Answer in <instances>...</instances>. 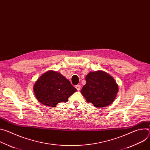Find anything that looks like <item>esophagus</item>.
Here are the masks:
<instances>
[{
    "label": "esophagus",
    "mask_w": 150,
    "mask_h": 150,
    "mask_svg": "<svg viewBox=\"0 0 150 150\" xmlns=\"http://www.w3.org/2000/svg\"><path fill=\"white\" fill-rule=\"evenodd\" d=\"M75 88L78 91H79L81 90V85H77L75 86Z\"/></svg>",
    "instance_id": "obj_1"
}]
</instances>
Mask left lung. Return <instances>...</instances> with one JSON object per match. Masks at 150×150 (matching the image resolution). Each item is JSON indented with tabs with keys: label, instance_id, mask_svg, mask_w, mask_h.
I'll use <instances>...</instances> for the list:
<instances>
[{
	"label": "left lung",
	"instance_id": "obj_1",
	"mask_svg": "<svg viewBox=\"0 0 150 150\" xmlns=\"http://www.w3.org/2000/svg\"><path fill=\"white\" fill-rule=\"evenodd\" d=\"M86 84L81 92L88 103L100 108L110 105L118 93V85L113 77L104 71L90 72L85 77Z\"/></svg>",
	"mask_w": 150,
	"mask_h": 150
}]
</instances>
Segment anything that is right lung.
Listing matches in <instances>:
<instances>
[{
    "mask_svg": "<svg viewBox=\"0 0 150 150\" xmlns=\"http://www.w3.org/2000/svg\"><path fill=\"white\" fill-rule=\"evenodd\" d=\"M34 91L41 104L55 108L60 102L68 101L76 89L65 76L57 72L49 71L36 81Z\"/></svg>",
    "mask_w": 150,
    "mask_h": 150,
    "instance_id": "right-lung-1",
    "label": "right lung"
}]
</instances>
